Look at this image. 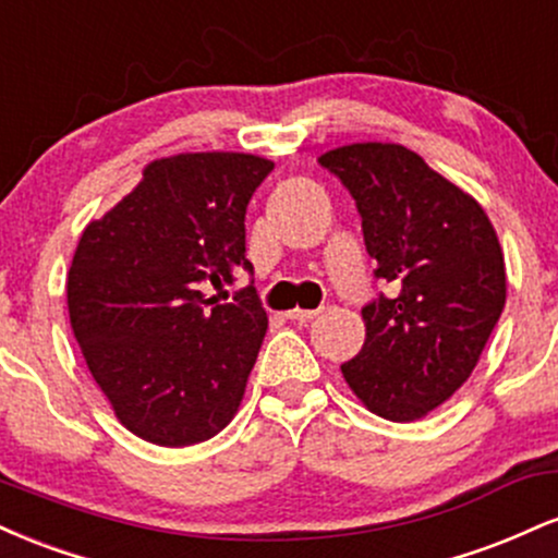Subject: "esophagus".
<instances>
[{
  "mask_svg": "<svg viewBox=\"0 0 558 558\" xmlns=\"http://www.w3.org/2000/svg\"><path fill=\"white\" fill-rule=\"evenodd\" d=\"M286 317L291 319V323H312V319L315 317H319V310H291V312H286Z\"/></svg>",
  "mask_w": 558,
  "mask_h": 558,
  "instance_id": "esophagus-1",
  "label": "esophagus"
}]
</instances>
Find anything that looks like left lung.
Here are the masks:
<instances>
[{"label":"left lung","mask_w":558,"mask_h":558,"mask_svg":"<svg viewBox=\"0 0 558 558\" xmlns=\"http://www.w3.org/2000/svg\"><path fill=\"white\" fill-rule=\"evenodd\" d=\"M319 165L354 196L375 278L396 296L362 310L367 338L341 373L369 412L414 422L464 386L506 304L488 215L401 144H351Z\"/></svg>","instance_id":"8db88e82"}]
</instances>
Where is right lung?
<instances>
[{
    "label": "right lung",
    "instance_id": "1",
    "mask_svg": "<svg viewBox=\"0 0 558 558\" xmlns=\"http://www.w3.org/2000/svg\"><path fill=\"white\" fill-rule=\"evenodd\" d=\"M275 165L241 151L155 159L136 189L83 230L68 272V312L83 360L114 417L149 444L181 448L233 420L267 332L248 283L246 207Z\"/></svg>",
    "mask_w": 558,
    "mask_h": 558
}]
</instances>
